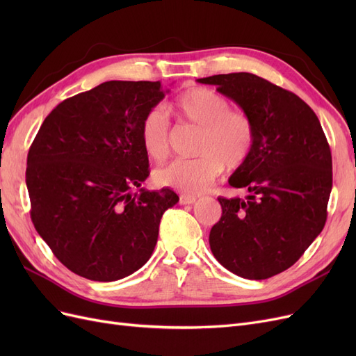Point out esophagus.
<instances>
[{
    "instance_id": "1",
    "label": "esophagus",
    "mask_w": 356,
    "mask_h": 356,
    "mask_svg": "<svg viewBox=\"0 0 356 356\" xmlns=\"http://www.w3.org/2000/svg\"><path fill=\"white\" fill-rule=\"evenodd\" d=\"M196 202V197L191 195H179V203L181 204H191Z\"/></svg>"
}]
</instances>
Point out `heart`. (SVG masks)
I'll list each match as a JSON object with an SVG mask.
<instances>
[{
  "mask_svg": "<svg viewBox=\"0 0 356 356\" xmlns=\"http://www.w3.org/2000/svg\"><path fill=\"white\" fill-rule=\"evenodd\" d=\"M182 122L200 127L195 159H175L154 172L157 184L184 193H200L217 179L222 169H239L250 159L255 127L251 117L233 110L230 101L208 88H190L170 102ZM147 156L161 160L170 149V124L166 113L156 106L149 110L139 129Z\"/></svg>",
  "mask_w": 356,
  "mask_h": 356,
  "instance_id": "heart-1",
  "label": "heart"
}]
</instances>
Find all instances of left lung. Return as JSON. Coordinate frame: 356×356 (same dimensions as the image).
Instances as JSON below:
<instances>
[{
	"label": "left lung",
	"instance_id": "obj_1",
	"mask_svg": "<svg viewBox=\"0 0 356 356\" xmlns=\"http://www.w3.org/2000/svg\"><path fill=\"white\" fill-rule=\"evenodd\" d=\"M251 117L255 143L229 178L246 199L218 197L220 221L209 233L213 257L245 279L272 277L293 266L322 232L332 187L330 145L314 110L293 92L255 74L199 79Z\"/></svg>",
	"mask_w": 356,
	"mask_h": 356
}]
</instances>
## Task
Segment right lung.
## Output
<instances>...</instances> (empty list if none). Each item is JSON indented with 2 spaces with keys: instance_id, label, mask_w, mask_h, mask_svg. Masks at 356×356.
I'll return each mask as SVG.
<instances>
[{
  "instance_id": "right-lung-1",
  "label": "right lung",
  "mask_w": 356,
  "mask_h": 356,
  "mask_svg": "<svg viewBox=\"0 0 356 356\" xmlns=\"http://www.w3.org/2000/svg\"><path fill=\"white\" fill-rule=\"evenodd\" d=\"M163 98L160 81H105L42 122L28 153L31 220L75 275L113 282L152 257L161 215L179 197L132 188L149 174L141 122Z\"/></svg>"
}]
</instances>
